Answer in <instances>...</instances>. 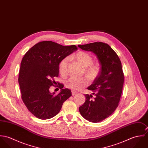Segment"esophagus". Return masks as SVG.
Here are the masks:
<instances>
[{
    "instance_id": "obj_1",
    "label": "esophagus",
    "mask_w": 148,
    "mask_h": 148,
    "mask_svg": "<svg viewBox=\"0 0 148 148\" xmlns=\"http://www.w3.org/2000/svg\"><path fill=\"white\" fill-rule=\"evenodd\" d=\"M77 92H75V91H74V90H72V95H76V94H77Z\"/></svg>"
}]
</instances>
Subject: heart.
<instances>
[{"label":"heart","mask_w":148,"mask_h":148,"mask_svg":"<svg viewBox=\"0 0 148 148\" xmlns=\"http://www.w3.org/2000/svg\"><path fill=\"white\" fill-rule=\"evenodd\" d=\"M72 58L83 67H86L85 72L90 79L93 80L99 75L100 66L99 64L93 62V58L89 53L83 51H79L73 55ZM68 61L69 59L65 58L59 63V71L62 76H65L67 74ZM88 83V80L86 78L71 77L65 82V86L73 90H79L86 86Z\"/></svg>","instance_id":"heart-1"}]
</instances>
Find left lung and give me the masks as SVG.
Returning a JSON list of instances; mask_svg holds the SVG:
<instances>
[{
  "instance_id": "1",
  "label": "left lung",
  "mask_w": 148,
  "mask_h": 148,
  "mask_svg": "<svg viewBox=\"0 0 148 148\" xmlns=\"http://www.w3.org/2000/svg\"><path fill=\"white\" fill-rule=\"evenodd\" d=\"M97 57L100 72L88 89L93 95H85V102L79 107L81 115L90 122H100L110 116L119 106L124 85V75L120 58L114 50L103 42L79 45Z\"/></svg>"
}]
</instances>
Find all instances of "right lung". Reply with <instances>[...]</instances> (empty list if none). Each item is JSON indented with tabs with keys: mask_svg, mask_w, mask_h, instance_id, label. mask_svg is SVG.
<instances>
[{
	"mask_svg": "<svg viewBox=\"0 0 148 148\" xmlns=\"http://www.w3.org/2000/svg\"><path fill=\"white\" fill-rule=\"evenodd\" d=\"M75 45L63 46L52 41L39 42L31 47L22 59L18 82L21 99L28 110L35 117L47 120L60 112L64 102L72 96L71 90L63 89L55 95L49 92L55 86L54 77L59 75V65L65 57L77 50Z\"/></svg>",
	"mask_w": 148,
	"mask_h": 148,
	"instance_id": "right-lung-1",
	"label": "right lung"
}]
</instances>
